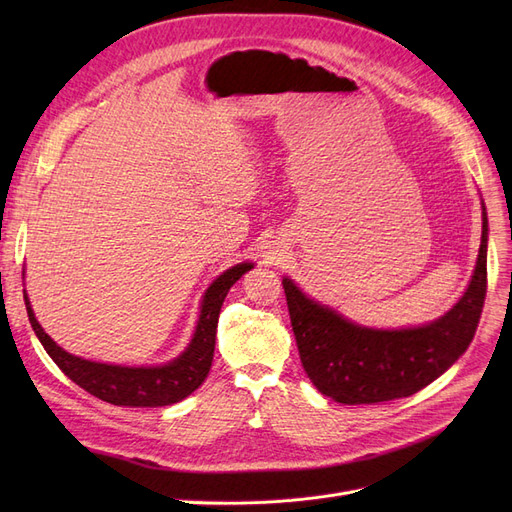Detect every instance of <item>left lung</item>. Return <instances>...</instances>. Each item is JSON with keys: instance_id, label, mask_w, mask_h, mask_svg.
I'll return each instance as SVG.
<instances>
[{"instance_id": "1", "label": "left lung", "mask_w": 512, "mask_h": 512, "mask_svg": "<svg viewBox=\"0 0 512 512\" xmlns=\"http://www.w3.org/2000/svg\"><path fill=\"white\" fill-rule=\"evenodd\" d=\"M290 324L307 378L339 404H380L410 397L442 376L474 339L487 294V213L468 290L451 312L425 327L380 331L359 327L305 297L284 277Z\"/></svg>"}]
</instances>
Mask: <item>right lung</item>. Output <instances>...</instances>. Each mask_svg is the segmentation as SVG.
Segmentation results:
<instances>
[{"instance_id":"right-lung-1","label":"right lung","mask_w":512,"mask_h":512,"mask_svg":"<svg viewBox=\"0 0 512 512\" xmlns=\"http://www.w3.org/2000/svg\"><path fill=\"white\" fill-rule=\"evenodd\" d=\"M252 262H241L222 273L207 292L203 305H200V318L190 346L185 348L175 361L158 367H121L106 365L81 359L59 348L53 339L44 333L38 324L34 309L29 305L25 294V307L29 322L44 346L46 354L51 356L55 365L64 374L91 393L94 397L108 401L113 406H130V408H158L170 406L194 393L205 382L215 350V331H218L220 309L226 299L230 286L235 284L243 273L250 271Z\"/></svg>"}]
</instances>
